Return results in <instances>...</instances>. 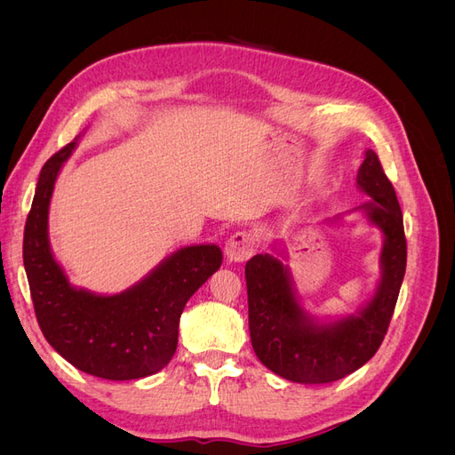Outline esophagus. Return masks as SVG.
Wrapping results in <instances>:
<instances>
[{
	"instance_id": "obj_1",
	"label": "esophagus",
	"mask_w": 455,
	"mask_h": 455,
	"mask_svg": "<svg viewBox=\"0 0 455 455\" xmlns=\"http://www.w3.org/2000/svg\"><path fill=\"white\" fill-rule=\"evenodd\" d=\"M256 237L251 231H237L226 241V259L229 264L249 259L256 251Z\"/></svg>"
}]
</instances>
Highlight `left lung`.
Here are the masks:
<instances>
[{
    "mask_svg": "<svg viewBox=\"0 0 455 455\" xmlns=\"http://www.w3.org/2000/svg\"><path fill=\"white\" fill-rule=\"evenodd\" d=\"M356 188L370 201L349 214H363L383 235L378 284L356 313L319 319L306 311L286 266L283 241H273L269 254L246 261L252 349L261 364L288 381L330 383L346 378L376 355L387 334L406 271V237L401 204L374 149L364 151ZM339 222L343 216L326 224Z\"/></svg>",
    "mask_w": 455,
    "mask_h": 455,
    "instance_id": "1",
    "label": "left lung"
}]
</instances>
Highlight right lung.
<instances>
[{
  "label": "right lung",
  "mask_w": 455,
  "mask_h": 455,
  "mask_svg": "<svg viewBox=\"0 0 455 455\" xmlns=\"http://www.w3.org/2000/svg\"><path fill=\"white\" fill-rule=\"evenodd\" d=\"M81 134L41 169L24 228L26 277L39 328L54 351L96 378L140 379L172 359L180 315L222 266V251L218 244L182 246L117 294L74 286L51 249L49 206L54 182Z\"/></svg>",
  "instance_id": "add662e5"
}]
</instances>
